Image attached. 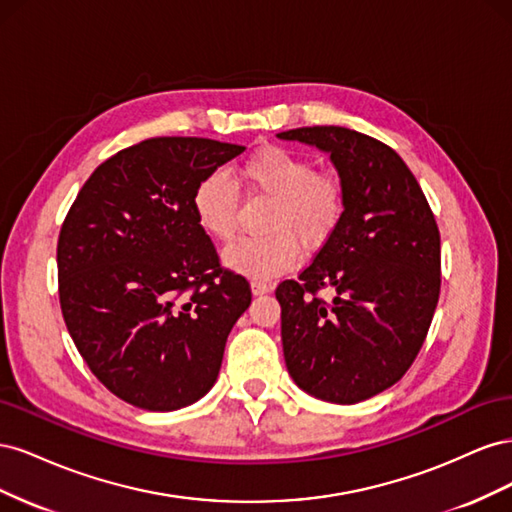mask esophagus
<instances>
[{
	"label": "esophagus",
	"instance_id": "obj_1",
	"mask_svg": "<svg viewBox=\"0 0 512 512\" xmlns=\"http://www.w3.org/2000/svg\"><path fill=\"white\" fill-rule=\"evenodd\" d=\"M269 290H271V284H267V282H262V280L252 282V292L254 294H267Z\"/></svg>",
	"mask_w": 512,
	"mask_h": 512
}]
</instances>
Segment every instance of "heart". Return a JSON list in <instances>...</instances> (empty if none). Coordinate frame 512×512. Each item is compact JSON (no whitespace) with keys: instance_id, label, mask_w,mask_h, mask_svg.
Instances as JSON below:
<instances>
[{"instance_id":"b5f03b06","label":"heart","mask_w":512,"mask_h":512,"mask_svg":"<svg viewBox=\"0 0 512 512\" xmlns=\"http://www.w3.org/2000/svg\"><path fill=\"white\" fill-rule=\"evenodd\" d=\"M239 179L271 198L265 237L226 247V265L250 277H273L297 265L301 241L309 250L327 243L344 218L346 190L335 175L316 173L314 162L282 147H262L239 166ZM196 222L215 241L237 235V194L222 173L200 179L192 196Z\"/></svg>"}]
</instances>
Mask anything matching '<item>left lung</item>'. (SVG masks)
Instances as JSON below:
<instances>
[{"instance_id":"obj_1","label":"left lung","mask_w":512,"mask_h":512,"mask_svg":"<svg viewBox=\"0 0 512 512\" xmlns=\"http://www.w3.org/2000/svg\"><path fill=\"white\" fill-rule=\"evenodd\" d=\"M329 153L344 218L299 280L275 290L288 374L309 395L359 404L393 386L421 350L440 297V232L406 162L339 126L280 132ZM327 287L331 302L317 297Z\"/></svg>"}]
</instances>
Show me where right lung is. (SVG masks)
<instances>
[{"label":"right lung","instance_id":"right-lung-1","mask_svg":"<svg viewBox=\"0 0 512 512\" xmlns=\"http://www.w3.org/2000/svg\"><path fill=\"white\" fill-rule=\"evenodd\" d=\"M243 151L194 136L132 145L91 173L61 226L70 337L106 389L136 408L170 412L209 393L252 303L192 209L200 179Z\"/></svg>","mask_w":512,"mask_h":512}]
</instances>
